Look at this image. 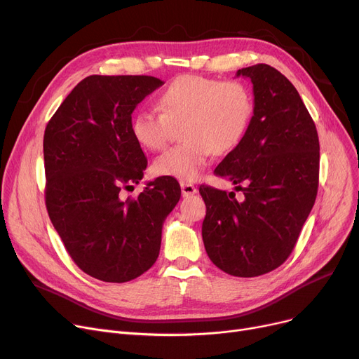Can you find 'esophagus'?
I'll use <instances>...</instances> for the list:
<instances>
[{
	"mask_svg": "<svg viewBox=\"0 0 359 359\" xmlns=\"http://www.w3.org/2000/svg\"><path fill=\"white\" fill-rule=\"evenodd\" d=\"M180 187H182V195H183L184 198L192 196V195H195V194L198 192L196 187H195L194 184H191V183H182Z\"/></svg>",
	"mask_w": 359,
	"mask_h": 359,
	"instance_id": "obj_1",
	"label": "esophagus"
}]
</instances>
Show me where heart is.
Returning a JSON list of instances; mask_svg holds the SVG:
<instances>
[{
    "label": "heart",
    "instance_id": "obj_1",
    "mask_svg": "<svg viewBox=\"0 0 359 359\" xmlns=\"http://www.w3.org/2000/svg\"><path fill=\"white\" fill-rule=\"evenodd\" d=\"M161 113L140 109L130 119L135 141L149 149L165 147L172 125L182 123L183 142L168 148L153 163L154 173L195 182L214 153L234 149L250 126L255 103L250 90L240 81H218L201 75H180L157 97Z\"/></svg>",
    "mask_w": 359,
    "mask_h": 359
}]
</instances>
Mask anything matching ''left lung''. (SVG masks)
Wrapping results in <instances>:
<instances>
[{"label": "left lung", "mask_w": 359, "mask_h": 359, "mask_svg": "<svg viewBox=\"0 0 359 359\" xmlns=\"http://www.w3.org/2000/svg\"><path fill=\"white\" fill-rule=\"evenodd\" d=\"M236 75L253 84V118L214 173L233 182L243 199L202 184V238L217 268L253 278L276 269L292 253L316 201L320 145L310 113L285 75L266 64Z\"/></svg>", "instance_id": "8db88e82"}]
</instances>
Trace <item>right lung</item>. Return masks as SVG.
Masks as SVG:
<instances>
[{
  "mask_svg": "<svg viewBox=\"0 0 359 359\" xmlns=\"http://www.w3.org/2000/svg\"><path fill=\"white\" fill-rule=\"evenodd\" d=\"M164 83L149 75H90L46 125L45 202L64 246L83 272L128 282L154 265L167 215L180 199L173 179L140 183L147 157L130 132L132 111Z\"/></svg>",
  "mask_w": 359,
  "mask_h": 359,
  "instance_id": "1",
  "label": "right lung"
}]
</instances>
